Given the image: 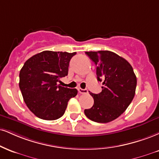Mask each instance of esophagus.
Listing matches in <instances>:
<instances>
[{
    "label": "esophagus",
    "instance_id": "1",
    "mask_svg": "<svg viewBox=\"0 0 159 159\" xmlns=\"http://www.w3.org/2000/svg\"><path fill=\"white\" fill-rule=\"evenodd\" d=\"M78 93H81V94H87L88 93V90L86 89H81V88H78Z\"/></svg>",
    "mask_w": 159,
    "mask_h": 159
}]
</instances>
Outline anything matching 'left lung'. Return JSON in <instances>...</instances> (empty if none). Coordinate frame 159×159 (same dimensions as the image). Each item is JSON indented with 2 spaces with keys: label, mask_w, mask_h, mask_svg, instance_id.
Masks as SVG:
<instances>
[{
  "label": "left lung",
  "mask_w": 159,
  "mask_h": 159,
  "mask_svg": "<svg viewBox=\"0 0 159 159\" xmlns=\"http://www.w3.org/2000/svg\"><path fill=\"white\" fill-rule=\"evenodd\" d=\"M96 65L98 81L102 91L90 93L94 104L84 110L86 116L95 122L108 123L119 117L127 110L135 96L136 76L127 60L110 51L86 52Z\"/></svg>",
  "instance_id": "left-lung-1"
}]
</instances>
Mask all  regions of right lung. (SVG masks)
<instances>
[{
  "label": "right lung",
  "mask_w": 159,
  "mask_h": 159,
  "mask_svg": "<svg viewBox=\"0 0 159 159\" xmlns=\"http://www.w3.org/2000/svg\"><path fill=\"white\" fill-rule=\"evenodd\" d=\"M76 52L43 51L29 58L19 74L24 102L35 116L52 121L64 114L68 101L78 90L58 84L68 75L70 59Z\"/></svg>",
  "instance_id": "right-lung-1"
}]
</instances>
